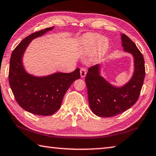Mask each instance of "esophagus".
Masks as SVG:
<instances>
[{
  "mask_svg": "<svg viewBox=\"0 0 156 156\" xmlns=\"http://www.w3.org/2000/svg\"><path fill=\"white\" fill-rule=\"evenodd\" d=\"M80 76L82 78H84L85 76H86L87 74V69H85L84 68H80Z\"/></svg>",
  "mask_w": 156,
  "mask_h": 156,
  "instance_id": "esophagus-1",
  "label": "esophagus"
}]
</instances>
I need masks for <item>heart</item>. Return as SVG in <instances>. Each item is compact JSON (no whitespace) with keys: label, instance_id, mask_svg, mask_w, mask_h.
Returning a JSON list of instances; mask_svg holds the SVG:
<instances>
[{"label":"heart","instance_id":"obj_1","mask_svg":"<svg viewBox=\"0 0 156 156\" xmlns=\"http://www.w3.org/2000/svg\"><path fill=\"white\" fill-rule=\"evenodd\" d=\"M99 38V35L97 34H88L86 39H85V42L89 48L93 47V46L96 44V52L98 55H101L106 51L108 47L109 42L108 40L105 37H101Z\"/></svg>","mask_w":156,"mask_h":156}]
</instances>
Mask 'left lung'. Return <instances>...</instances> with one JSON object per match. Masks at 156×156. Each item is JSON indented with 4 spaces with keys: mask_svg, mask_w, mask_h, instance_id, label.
Wrapping results in <instances>:
<instances>
[{
    "mask_svg": "<svg viewBox=\"0 0 156 156\" xmlns=\"http://www.w3.org/2000/svg\"><path fill=\"white\" fill-rule=\"evenodd\" d=\"M121 38L124 51L135 59V72L129 82L122 88L112 87L99 76V65L91 66L85 78L90 108L100 117L115 116L135 105L145 79V61L141 51L126 34H122Z\"/></svg>",
    "mask_w": 156,
    "mask_h": 156,
    "instance_id": "8db88e82",
    "label": "left lung"
}]
</instances>
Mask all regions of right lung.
Returning <instances> with one entry per match:
<instances>
[{"label":"right lung","instance_id":"right-lung-1","mask_svg":"<svg viewBox=\"0 0 156 156\" xmlns=\"http://www.w3.org/2000/svg\"><path fill=\"white\" fill-rule=\"evenodd\" d=\"M53 27L39 30L20 42L11 53L9 82L18 104L23 109L38 115H50L59 109L63 96L71 84L80 78V69L71 73H55L36 78L23 69L21 57L32 39L44 34Z\"/></svg>","mask_w":156,"mask_h":156}]
</instances>
